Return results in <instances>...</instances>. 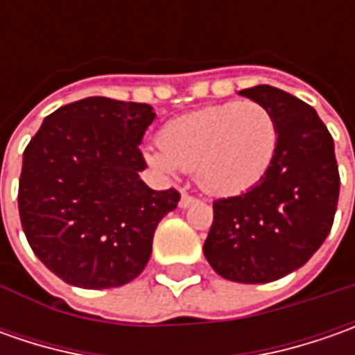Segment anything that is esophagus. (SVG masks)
<instances>
[{
    "instance_id": "1",
    "label": "esophagus",
    "mask_w": 355,
    "mask_h": 355,
    "mask_svg": "<svg viewBox=\"0 0 355 355\" xmlns=\"http://www.w3.org/2000/svg\"><path fill=\"white\" fill-rule=\"evenodd\" d=\"M196 203H198V199L193 198V196L182 193V199H180V207H182V209H187V207H191V205H196Z\"/></svg>"
}]
</instances>
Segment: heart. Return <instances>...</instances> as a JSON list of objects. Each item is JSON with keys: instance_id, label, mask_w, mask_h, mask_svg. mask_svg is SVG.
<instances>
[{"instance_id": "1", "label": "heart", "mask_w": 355, "mask_h": 355, "mask_svg": "<svg viewBox=\"0 0 355 355\" xmlns=\"http://www.w3.org/2000/svg\"><path fill=\"white\" fill-rule=\"evenodd\" d=\"M279 148V122L265 104L245 101L193 110L170 120L159 146L146 152L164 173L193 171L213 196H237L270 168Z\"/></svg>"}]
</instances>
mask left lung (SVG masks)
I'll return each instance as SVG.
<instances>
[{
    "label": "left lung",
    "mask_w": 355,
    "mask_h": 355,
    "mask_svg": "<svg viewBox=\"0 0 355 355\" xmlns=\"http://www.w3.org/2000/svg\"><path fill=\"white\" fill-rule=\"evenodd\" d=\"M279 122V148L247 193L213 201L203 252L227 280L263 284L306 265L334 223L340 173L334 140L316 110L284 90H239Z\"/></svg>",
    "instance_id": "1"
}]
</instances>
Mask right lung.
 Listing matches in <instances>:
<instances>
[{
  "label": "right lung",
  "instance_id": "add662e5",
  "mask_svg": "<svg viewBox=\"0 0 355 355\" xmlns=\"http://www.w3.org/2000/svg\"><path fill=\"white\" fill-rule=\"evenodd\" d=\"M150 104L89 96L45 118L23 152L19 217L39 261L67 284L114 288L148 265L157 223L178 207L171 187L140 180Z\"/></svg>",
  "mask_w": 355,
  "mask_h": 355
}]
</instances>
